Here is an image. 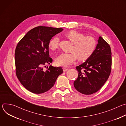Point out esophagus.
<instances>
[{
	"label": "esophagus",
	"instance_id": "34e87169",
	"mask_svg": "<svg viewBox=\"0 0 126 126\" xmlns=\"http://www.w3.org/2000/svg\"><path fill=\"white\" fill-rule=\"evenodd\" d=\"M63 71L64 72H66V71H67L68 70V69L67 68H66V67H64L63 68Z\"/></svg>",
	"mask_w": 126,
	"mask_h": 126
}]
</instances>
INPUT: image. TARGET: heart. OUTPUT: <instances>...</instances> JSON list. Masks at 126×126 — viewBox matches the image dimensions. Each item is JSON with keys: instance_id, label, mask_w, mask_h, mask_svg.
Instances as JSON below:
<instances>
[{"instance_id": "obj_1", "label": "heart", "mask_w": 126, "mask_h": 126, "mask_svg": "<svg viewBox=\"0 0 126 126\" xmlns=\"http://www.w3.org/2000/svg\"><path fill=\"white\" fill-rule=\"evenodd\" d=\"M65 36L74 46L71 53H62L56 58L55 63L57 66H68L73 64L77 58L79 61H85L93 55L96 50L97 41L92 36H85L83 33L74 30L67 32ZM59 42L57 36L53 37L49 42V49L52 51L58 49Z\"/></svg>"}]
</instances>
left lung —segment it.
<instances>
[{"instance_id": "left-lung-1", "label": "left lung", "mask_w": 126, "mask_h": 126, "mask_svg": "<svg viewBox=\"0 0 126 126\" xmlns=\"http://www.w3.org/2000/svg\"><path fill=\"white\" fill-rule=\"evenodd\" d=\"M112 52L110 45L101 36L93 55L77 66L78 76L74 82L77 90L85 95L97 92L108 79L111 72Z\"/></svg>"}]
</instances>
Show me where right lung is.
I'll return each mask as SVG.
<instances>
[{"label": "right lung", "instance_id": "right-lung-1", "mask_svg": "<svg viewBox=\"0 0 126 126\" xmlns=\"http://www.w3.org/2000/svg\"><path fill=\"white\" fill-rule=\"evenodd\" d=\"M63 30L46 26L35 27L17 44L15 51L16 75L21 84L31 92L41 94L48 91L63 72L61 67L50 66L46 70L43 69L53 61L49 57V42Z\"/></svg>", "mask_w": 126, "mask_h": 126}]
</instances>
